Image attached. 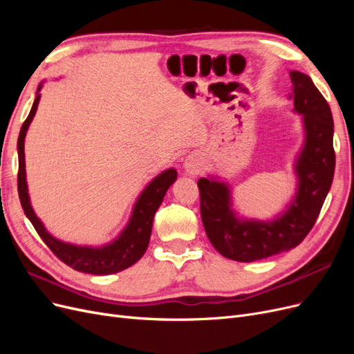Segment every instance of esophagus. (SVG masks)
Returning a JSON list of instances; mask_svg holds the SVG:
<instances>
[{"label":"esophagus","instance_id":"34e87169","mask_svg":"<svg viewBox=\"0 0 354 354\" xmlns=\"http://www.w3.org/2000/svg\"><path fill=\"white\" fill-rule=\"evenodd\" d=\"M183 167H185L186 174H189L192 177L198 176L201 171H202V168H203V158H202V155H199V153H190L185 159Z\"/></svg>","mask_w":354,"mask_h":354}]
</instances>
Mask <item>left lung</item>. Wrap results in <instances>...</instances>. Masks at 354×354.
Wrapping results in <instances>:
<instances>
[{"label":"left lung","mask_w":354,"mask_h":354,"mask_svg":"<svg viewBox=\"0 0 354 354\" xmlns=\"http://www.w3.org/2000/svg\"><path fill=\"white\" fill-rule=\"evenodd\" d=\"M294 112L301 115L304 143L294 162L295 195L272 220L239 217L226 181L208 176L198 180L201 217L207 236L226 259L252 263L289 251L307 236L332 185L335 169L334 120L329 104L308 75L291 71Z\"/></svg>","instance_id":"left-lung-1"}]
</instances>
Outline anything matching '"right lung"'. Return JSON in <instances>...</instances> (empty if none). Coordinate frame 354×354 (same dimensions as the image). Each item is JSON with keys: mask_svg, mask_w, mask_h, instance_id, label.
I'll use <instances>...</instances> for the list:
<instances>
[{"mask_svg": "<svg viewBox=\"0 0 354 354\" xmlns=\"http://www.w3.org/2000/svg\"><path fill=\"white\" fill-rule=\"evenodd\" d=\"M42 84H44V81L38 85L34 104H32V109L26 118V121L24 122L22 128H20V134L17 138V190L22 208L26 214V217L32 223V226L35 227L37 233L53 251V254L63 263L72 267L73 270L90 274H113L125 270L140 260L143 254L146 252L149 241H151L155 212L158 211L160 203H162L169 186L177 180V171L174 168H168L162 171V173L158 174L151 183L142 190V194L138 195L134 203L131 217L128 220L127 226L122 229L120 236L115 238L112 242L104 243L102 246H88L63 242L55 238L46 229L42 221L37 217L34 208L30 205L25 169V137L38 109V103L41 99L39 91L42 88Z\"/></svg>", "mask_w": 354, "mask_h": 354, "instance_id": "right-lung-1", "label": "right lung"}]
</instances>
